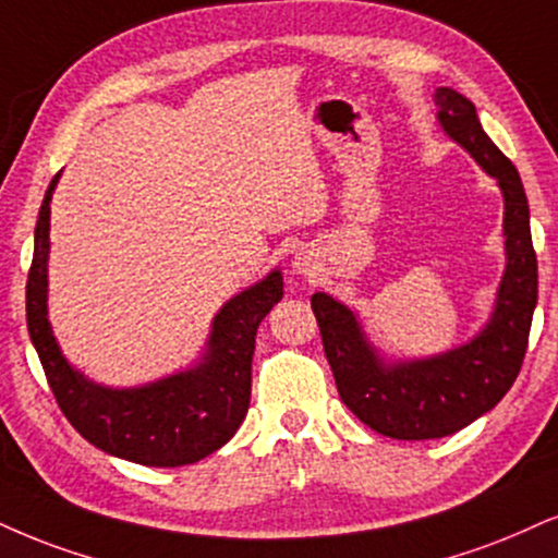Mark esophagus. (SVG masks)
<instances>
[{
  "instance_id": "esophagus-1",
  "label": "esophagus",
  "mask_w": 558,
  "mask_h": 558,
  "mask_svg": "<svg viewBox=\"0 0 558 558\" xmlns=\"http://www.w3.org/2000/svg\"><path fill=\"white\" fill-rule=\"evenodd\" d=\"M298 266H300V264H298Z\"/></svg>"
}]
</instances>
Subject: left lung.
<instances>
[{"instance_id":"1","label":"left lung","mask_w":558,"mask_h":558,"mask_svg":"<svg viewBox=\"0 0 558 558\" xmlns=\"http://www.w3.org/2000/svg\"><path fill=\"white\" fill-rule=\"evenodd\" d=\"M437 119L505 194L507 271L489 326L465 347L422 362L385 364L377 360L354 313L328 294H313L323 349L341 401L356 418L393 439H437L456 435L494 409L525 360L535 302L538 260L531 238V209L522 181L499 147L481 129L476 106L450 87L435 95Z\"/></svg>"}]
</instances>
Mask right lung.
Segmentation results:
<instances>
[{"label": "right lung", "instance_id": "1", "mask_svg": "<svg viewBox=\"0 0 558 558\" xmlns=\"http://www.w3.org/2000/svg\"><path fill=\"white\" fill-rule=\"evenodd\" d=\"M48 185L36 225V251L27 271V331L44 364L59 409L89 445L153 469L196 463L238 432L251 403V360L256 331L281 300V274L271 271L219 311L209 352L196 369L132 390H111L85 380L61 356L46 318V260L51 194Z\"/></svg>", "mask_w": 558, "mask_h": 558}]
</instances>
